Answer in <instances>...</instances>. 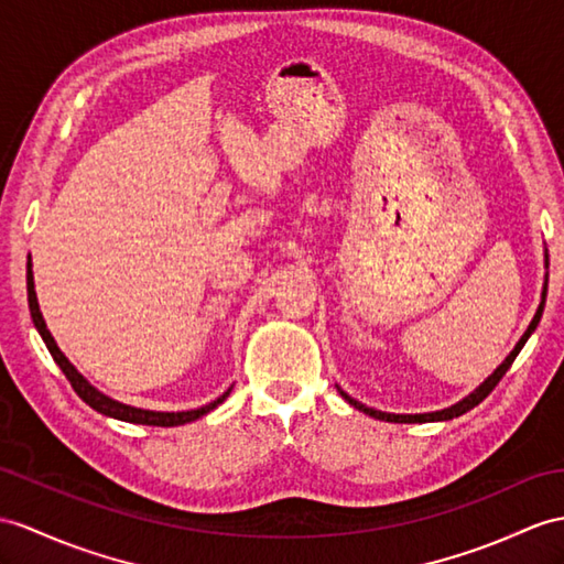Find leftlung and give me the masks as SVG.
<instances>
[{"mask_svg":"<svg viewBox=\"0 0 564 564\" xmlns=\"http://www.w3.org/2000/svg\"><path fill=\"white\" fill-rule=\"evenodd\" d=\"M545 296H547V251H545V278H543V292H541V304H539V308H535V315L531 318V323H529V327H527V333L519 337V341L514 345V349L505 356V361L492 370V373L480 382V386L476 388V390H471L469 394L466 397H462L459 402H455L452 406H445V409H437V411H425V414H390V411H380V409H373V406H366V404H361L359 400H354V397H349L345 390H341L339 386H337V392L345 397V400L354 406V409H359V411H364V414H368V416H373V419H380V421H390V423H431V421H449V419H457V416H462V414H466V411L469 409H474L476 404H480L486 400V397L496 390V386L498 382L502 380V376L507 373V370H510V366L514 364V359L519 356V351L524 349V345H527V339L533 335V329L539 327V323H541V315H543V308H545Z\"/></svg>","mask_w":564,"mask_h":564,"instance_id":"left-lung-1","label":"left lung"}]
</instances>
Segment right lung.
I'll use <instances>...</instances> for the list:
<instances>
[{
    "mask_svg": "<svg viewBox=\"0 0 564 564\" xmlns=\"http://www.w3.org/2000/svg\"><path fill=\"white\" fill-rule=\"evenodd\" d=\"M25 282H29V308H31V318L33 325L43 337V341L47 345L52 359L57 361V366L62 368V373L72 382V388L76 390V394L84 400L88 406H93L95 411H100L105 416H112L119 421H127V423H141V425H164V429H170V425H184L196 421L205 414H210L215 406L223 404L231 388H227L223 394L217 397V400L203 404L198 409H186V411H153V409H141V406H131V404H123L119 400H112V397H107L105 392H100L95 386L78 373V368L66 359L64 351L57 347V341H54L52 333L47 329V323L43 318V313H40V304H37V294H35V280H33V263H31V256H29V274H25Z\"/></svg>",
    "mask_w": 564,
    "mask_h": 564,
    "instance_id": "1",
    "label": "right lung"
}]
</instances>
